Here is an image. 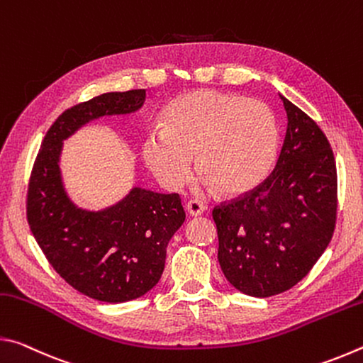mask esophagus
Masks as SVG:
<instances>
[{"label":"esophagus","mask_w":363,"mask_h":363,"mask_svg":"<svg viewBox=\"0 0 363 363\" xmlns=\"http://www.w3.org/2000/svg\"><path fill=\"white\" fill-rule=\"evenodd\" d=\"M186 210H187V213L190 214V216H200V214L203 213L205 206L201 205L199 200H190V201H187Z\"/></svg>","instance_id":"34e87169"}]
</instances>
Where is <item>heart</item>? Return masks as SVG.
<instances>
[{
	"instance_id": "heart-1",
	"label": "heart",
	"mask_w": 363,
	"mask_h": 363,
	"mask_svg": "<svg viewBox=\"0 0 363 363\" xmlns=\"http://www.w3.org/2000/svg\"><path fill=\"white\" fill-rule=\"evenodd\" d=\"M162 126L145 136L143 157L160 184L171 190L192 177L194 155L208 186L225 195L259 186L277 160V116L262 101L196 91L169 104Z\"/></svg>"
}]
</instances>
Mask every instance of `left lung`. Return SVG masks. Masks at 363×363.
I'll return each instance as SVG.
<instances>
[{
  "mask_svg": "<svg viewBox=\"0 0 363 363\" xmlns=\"http://www.w3.org/2000/svg\"><path fill=\"white\" fill-rule=\"evenodd\" d=\"M280 99L288 128L272 173L213 210L220 269L237 290L256 298L303 280L336 225L337 174L328 139L309 115Z\"/></svg>",
  "mask_w": 363,
  "mask_h": 363,
  "instance_id": "left-lung-1",
  "label": "left lung"
}]
</instances>
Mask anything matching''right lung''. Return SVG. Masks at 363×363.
<instances>
[{"label":"right lung","mask_w":363,"mask_h":363,"mask_svg":"<svg viewBox=\"0 0 363 363\" xmlns=\"http://www.w3.org/2000/svg\"><path fill=\"white\" fill-rule=\"evenodd\" d=\"M145 89L106 93L67 108L49 128L27 190V220L46 259L67 284L104 303H125L158 284L169 238L186 219L179 194L133 189L104 211H84L67 196L59 171L62 140L89 120L131 113Z\"/></svg>","instance_id":"add662e5"}]
</instances>
